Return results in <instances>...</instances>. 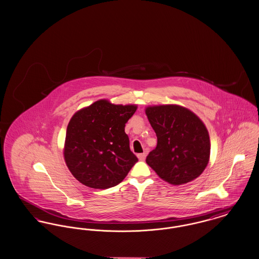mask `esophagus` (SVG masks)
I'll return each mask as SVG.
<instances>
[{
	"label": "esophagus",
	"instance_id": "obj_1",
	"mask_svg": "<svg viewBox=\"0 0 259 259\" xmlns=\"http://www.w3.org/2000/svg\"><path fill=\"white\" fill-rule=\"evenodd\" d=\"M138 157L140 161H143V160L145 159V157H146V153H140V154H138Z\"/></svg>",
	"mask_w": 259,
	"mask_h": 259
}]
</instances>
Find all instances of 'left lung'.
Returning <instances> with one entry per match:
<instances>
[{
  "instance_id": "obj_1",
  "label": "left lung",
  "mask_w": 259,
  "mask_h": 259,
  "mask_svg": "<svg viewBox=\"0 0 259 259\" xmlns=\"http://www.w3.org/2000/svg\"><path fill=\"white\" fill-rule=\"evenodd\" d=\"M157 137L146 163L165 182L181 186L198 178L210 158V138L204 122L190 109L155 105L145 109Z\"/></svg>"
}]
</instances>
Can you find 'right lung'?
<instances>
[{
    "label": "right lung",
    "instance_id": "add662e5",
    "mask_svg": "<svg viewBox=\"0 0 259 259\" xmlns=\"http://www.w3.org/2000/svg\"><path fill=\"white\" fill-rule=\"evenodd\" d=\"M138 106L101 99L78 110L69 120L64 146L72 176L91 189L106 190L122 182L138 161L124 133Z\"/></svg>",
    "mask_w": 259,
    "mask_h": 259
}]
</instances>
